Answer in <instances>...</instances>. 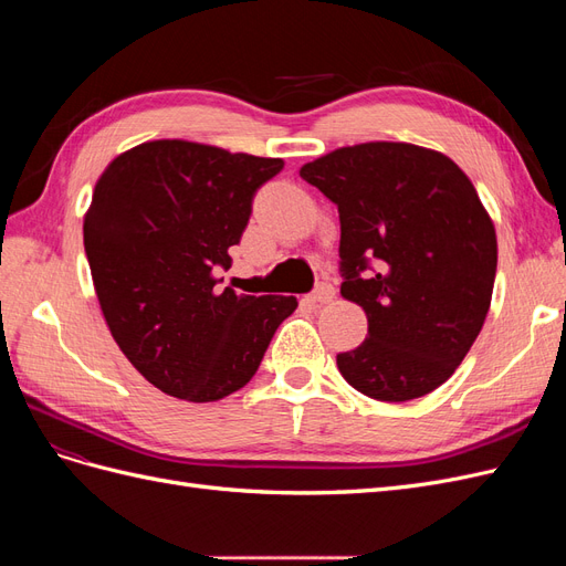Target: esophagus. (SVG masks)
<instances>
[{"label": "esophagus", "instance_id": "34e87169", "mask_svg": "<svg viewBox=\"0 0 566 566\" xmlns=\"http://www.w3.org/2000/svg\"><path fill=\"white\" fill-rule=\"evenodd\" d=\"M335 300V287L328 283H321L312 295H306V302L310 304H331Z\"/></svg>", "mask_w": 566, "mask_h": 566}]
</instances>
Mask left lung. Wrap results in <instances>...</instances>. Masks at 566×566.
<instances>
[{
  "label": "left lung",
  "mask_w": 566,
  "mask_h": 566,
  "mask_svg": "<svg viewBox=\"0 0 566 566\" xmlns=\"http://www.w3.org/2000/svg\"><path fill=\"white\" fill-rule=\"evenodd\" d=\"M300 177L337 205L339 295L368 318L361 345L337 354L342 378L378 401L434 391L493 295L499 243L474 184L443 153L403 142L335 148Z\"/></svg>",
  "instance_id": "left-lung-1"
}]
</instances>
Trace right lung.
<instances>
[{
    "instance_id": "1",
    "label": "right lung",
    "mask_w": 566,
    "mask_h": 566,
    "mask_svg": "<svg viewBox=\"0 0 566 566\" xmlns=\"http://www.w3.org/2000/svg\"><path fill=\"white\" fill-rule=\"evenodd\" d=\"M281 158L158 139L108 163L84 212V252L106 325L129 364L193 403L250 382L297 297L221 290L256 188Z\"/></svg>"
}]
</instances>
